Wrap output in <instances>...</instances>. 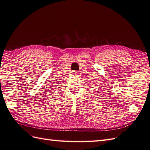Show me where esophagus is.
Segmentation results:
<instances>
[{"label": "esophagus", "instance_id": "1", "mask_svg": "<svg viewBox=\"0 0 150 150\" xmlns=\"http://www.w3.org/2000/svg\"><path fill=\"white\" fill-rule=\"evenodd\" d=\"M72 73H73L74 75H78V72H77L76 71H73V72H72Z\"/></svg>", "mask_w": 150, "mask_h": 150}]
</instances>
